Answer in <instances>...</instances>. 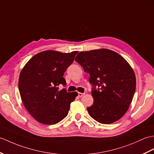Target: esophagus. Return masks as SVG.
I'll return each mask as SVG.
<instances>
[{"mask_svg":"<svg viewBox=\"0 0 154 154\" xmlns=\"http://www.w3.org/2000/svg\"><path fill=\"white\" fill-rule=\"evenodd\" d=\"M84 94H85L84 93H81V92H78V96H79V98L82 97V96H83Z\"/></svg>","mask_w":154,"mask_h":154,"instance_id":"34e87169","label":"esophagus"}]
</instances>
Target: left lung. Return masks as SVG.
Returning <instances> with one entry per match:
<instances>
[{
	"label": "left lung",
	"instance_id": "8db88e82",
	"mask_svg": "<svg viewBox=\"0 0 154 154\" xmlns=\"http://www.w3.org/2000/svg\"><path fill=\"white\" fill-rule=\"evenodd\" d=\"M75 60L89 73L93 104L87 111L102 124L116 122L127 112L136 89V77L122 56L108 49L80 52Z\"/></svg>",
	"mask_w": 154,
	"mask_h": 154
}]
</instances>
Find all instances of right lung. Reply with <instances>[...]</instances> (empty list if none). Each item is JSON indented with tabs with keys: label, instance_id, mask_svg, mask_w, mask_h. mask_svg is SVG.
Listing matches in <instances>:
<instances>
[{
	"label": "right lung",
	"instance_id": "obj_1",
	"mask_svg": "<svg viewBox=\"0 0 154 154\" xmlns=\"http://www.w3.org/2000/svg\"><path fill=\"white\" fill-rule=\"evenodd\" d=\"M77 52H41L32 57L21 70L18 81L21 100L39 123L54 125L68 114L77 93L67 92L66 88L59 91L58 87L66 85L64 72Z\"/></svg>",
	"mask_w": 154,
	"mask_h": 154
}]
</instances>
